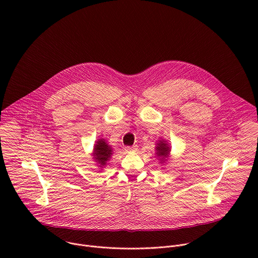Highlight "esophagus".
Wrapping results in <instances>:
<instances>
[{"label": "esophagus", "mask_w": 258, "mask_h": 258, "mask_svg": "<svg viewBox=\"0 0 258 258\" xmlns=\"http://www.w3.org/2000/svg\"><path fill=\"white\" fill-rule=\"evenodd\" d=\"M138 149V146H132V147H125L126 152H135Z\"/></svg>", "instance_id": "1"}]
</instances>
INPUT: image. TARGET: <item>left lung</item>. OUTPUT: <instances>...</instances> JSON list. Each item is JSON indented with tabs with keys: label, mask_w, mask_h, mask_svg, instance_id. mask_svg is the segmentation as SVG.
Returning a JSON list of instances; mask_svg holds the SVG:
<instances>
[{
	"label": "left lung",
	"mask_w": 258,
	"mask_h": 258,
	"mask_svg": "<svg viewBox=\"0 0 258 258\" xmlns=\"http://www.w3.org/2000/svg\"><path fill=\"white\" fill-rule=\"evenodd\" d=\"M170 150H171V147L166 140L159 139L156 142L155 155L157 156V158H159L161 164H164L167 162L170 155Z\"/></svg>",
	"instance_id": "1"
}]
</instances>
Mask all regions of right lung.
Masks as SVG:
<instances>
[{
	"label": "right lung",
	"mask_w": 258,
	"mask_h": 258,
	"mask_svg": "<svg viewBox=\"0 0 258 258\" xmlns=\"http://www.w3.org/2000/svg\"><path fill=\"white\" fill-rule=\"evenodd\" d=\"M112 152H113L112 147L107 143L105 139L100 138L96 141L92 156L99 168H103L107 165V162L110 160V158H111L113 154Z\"/></svg>",
	"instance_id": "obj_1"
}]
</instances>
